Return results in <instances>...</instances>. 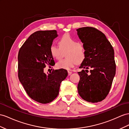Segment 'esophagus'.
I'll use <instances>...</instances> for the list:
<instances>
[{
	"instance_id": "1",
	"label": "esophagus",
	"mask_w": 129,
	"mask_h": 129,
	"mask_svg": "<svg viewBox=\"0 0 129 129\" xmlns=\"http://www.w3.org/2000/svg\"><path fill=\"white\" fill-rule=\"evenodd\" d=\"M71 74H72V72H71V71H68V75H69V76L71 75Z\"/></svg>"
}]
</instances>
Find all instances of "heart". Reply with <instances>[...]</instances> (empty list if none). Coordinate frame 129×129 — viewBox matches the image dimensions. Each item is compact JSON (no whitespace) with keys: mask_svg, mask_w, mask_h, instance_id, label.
<instances>
[{"mask_svg":"<svg viewBox=\"0 0 129 129\" xmlns=\"http://www.w3.org/2000/svg\"><path fill=\"white\" fill-rule=\"evenodd\" d=\"M59 47L54 45L51 46L50 53L53 58L57 60L60 59L65 53L66 58L56 64L58 69L70 70L76 64H80L85 58V49L83 46L78 43L76 40L72 38L69 34H64L58 41Z\"/></svg>","mask_w":129,"mask_h":129,"instance_id":"heart-1","label":"heart"}]
</instances>
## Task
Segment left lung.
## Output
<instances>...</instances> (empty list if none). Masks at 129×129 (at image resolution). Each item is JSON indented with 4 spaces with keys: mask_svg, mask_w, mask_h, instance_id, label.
Wrapping results in <instances>:
<instances>
[{
    "mask_svg": "<svg viewBox=\"0 0 129 129\" xmlns=\"http://www.w3.org/2000/svg\"><path fill=\"white\" fill-rule=\"evenodd\" d=\"M77 31L85 49V58L80 67L82 70L78 72V94L88 102L101 101L110 91L115 75L114 49L105 35L96 28L82 27Z\"/></svg>",
    "mask_w": 129,
    "mask_h": 129,
    "instance_id": "left-lung-1",
    "label": "left lung"
}]
</instances>
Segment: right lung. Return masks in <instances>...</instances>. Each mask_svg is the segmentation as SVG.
Here are the masks:
<instances>
[{
    "label": "right lung",
    "mask_w": 129,
    "mask_h": 129,
    "mask_svg": "<svg viewBox=\"0 0 129 129\" xmlns=\"http://www.w3.org/2000/svg\"><path fill=\"white\" fill-rule=\"evenodd\" d=\"M58 36L55 30L37 31L22 46L18 55V76L28 96L41 104L52 102L59 94L61 82L68 75L65 69L44 72L46 65L54 66L51 46Z\"/></svg>",
    "instance_id": "add662e5"
}]
</instances>
